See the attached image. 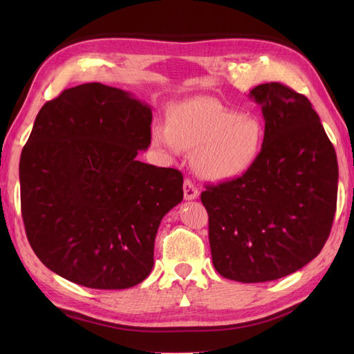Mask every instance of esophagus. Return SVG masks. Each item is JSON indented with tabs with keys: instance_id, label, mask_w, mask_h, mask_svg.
I'll return each instance as SVG.
<instances>
[{
	"instance_id": "esophagus-1",
	"label": "esophagus",
	"mask_w": 354,
	"mask_h": 354,
	"mask_svg": "<svg viewBox=\"0 0 354 354\" xmlns=\"http://www.w3.org/2000/svg\"><path fill=\"white\" fill-rule=\"evenodd\" d=\"M183 194H185L186 201H192V199H196L199 196V190L196 189V186L194 183H192V180L186 178L185 185H183Z\"/></svg>"
}]
</instances>
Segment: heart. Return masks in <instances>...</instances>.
Returning <instances> with one entry per match:
<instances>
[{
	"label": "heart",
	"mask_w": 354,
	"mask_h": 354,
	"mask_svg": "<svg viewBox=\"0 0 354 354\" xmlns=\"http://www.w3.org/2000/svg\"><path fill=\"white\" fill-rule=\"evenodd\" d=\"M263 138V127L255 118L203 95L174 104L169 125L158 122L152 128V142L159 149L169 153L196 149V169L216 181L245 174L259 158Z\"/></svg>",
	"instance_id": "b5f03b06"
}]
</instances>
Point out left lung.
<instances>
[{"mask_svg": "<svg viewBox=\"0 0 354 354\" xmlns=\"http://www.w3.org/2000/svg\"><path fill=\"white\" fill-rule=\"evenodd\" d=\"M266 121L261 152L201 201L216 270L243 283L291 274L322 251L337 209L335 149L306 95L281 82L250 93Z\"/></svg>", "mask_w": 354, "mask_h": 354, "instance_id": "1", "label": "left lung"}]
</instances>
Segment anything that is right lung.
<instances>
[{
    "label": "right lung",
    "instance_id": "right-lung-1",
    "mask_svg": "<svg viewBox=\"0 0 354 354\" xmlns=\"http://www.w3.org/2000/svg\"><path fill=\"white\" fill-rule=\"evenodd\" d=\"M152 111L100 82L62 91L37 115L20 156V205L38 259L65 279L125 289L153 267L156 232L183 199V174L137 160Z\"/></svg>",
    "mask_w": 354,
    "mask_h": 354
}]
</instances>
